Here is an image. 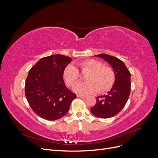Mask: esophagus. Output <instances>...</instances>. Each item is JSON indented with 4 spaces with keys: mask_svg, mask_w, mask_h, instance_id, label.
Returning a JSON list of instances; mask_svg holds the SVG:
<instances>
[{
    "mask_svg": "<svg viewBox=\"0 0 158 158\" xmlns=\"http://www.w3.org/2000/svg\"><path fill=\"white\" fill-rule=\"evenodd\" d=\"M77 98L84 99V98H85V96H84V95H77Z\"/></svg>",
    "mask_w": 158,
    "mask_h": 158,
    "instance_id": "obj_1",
    "label": "esophagus"
}]
</instances>
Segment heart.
<instances>
[{"label":"heart","instance_id":"obj_1","mask_svg":"<svg viewBox=\"0 0 158 158\" xmlns=\"http://www.w3.org/2000/svg\"><path fill=\"white\" fill-rule=\"evenodd\" d=\"M83 72H88L85 75L86 82H80L74 85L73 90L80 95L92 94L98 91L103 93L110 89L114 81V74L111 68L103 65L102 62L88 59L78 63ZM63 78L66 85H73L79 78V72L76 67L69 64L63 70Z\"/></svg>","mask_w":158,"mask_h":158}]
</instances>
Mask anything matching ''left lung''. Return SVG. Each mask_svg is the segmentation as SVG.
I'll return each mask as SVG.
<instances>
[{"mask_svg": "<svg viewBox=\"0 0 158 158\" xmlns=\"http://www.w3.org/2000/svg\"><path fill=\"white\" fill-rule=\"evenodd\" d=\"M111 65L114 73L112 88L105 95L98 96L96 103L90 109L94 116L107 118L116 115L125 107L131 93V73L126 65L117 57L107 54L96 55Z\"/></svg>", "mask_w": 158, "mask_h": 158, "instance_id": "obj_1", "label": "left lung"}]
</instances>
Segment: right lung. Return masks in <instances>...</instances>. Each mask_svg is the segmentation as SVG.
<instances>
[{
    "instance_id": "1",
    "label": "right lung",
    "mask_w": 158,
    "mask_h": 158,
    "mask_svg": "<svg viewBox=\"0 0 158 158\" xmlns=\"http://www.w3.org/2000/svg\"><path fill=\"white\" fill-rule=\"evenodd\" d=\"M71 61L69 56L52 55L41 59L29 71L25 94L38 116L55 121L69 111L76 95L66 87L63 70Z\"/></svg>"
}]
</instances>
